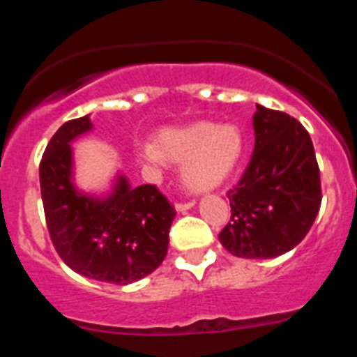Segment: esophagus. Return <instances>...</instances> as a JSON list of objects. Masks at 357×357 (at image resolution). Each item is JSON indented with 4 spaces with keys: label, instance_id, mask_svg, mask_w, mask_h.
I'll return each mask as SVG.
<instances>
[{
    "label": "esophagus",
    "instance_id": "obj_1",
    "mask_svg": "<svg viewBox=\"0 0 357 357\" xmlns=\"http://www.w3.org/2000/svg\"><path fill=\"white\" fill-rule=\"evenodd\" d=\"M195 206V200H188V202H176V211H188Z\"/></svg>",
    "mask_w": 357,
    "mask_h": 357
}]
</instances>
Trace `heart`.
Segmentation results:
<instances>
[{
	"label": "heart",
	"mask_w": 357,
	"mask_h": 357,
	"mask_svg": "<svg viewBox=\"0 0 357 357\" xmlns=\"http://www.w3.org/2000/svg\"><path fill=\"white\" fill-rule=\"evenodd\" d=\"M243 155V137L232 125L195 123L185 128H168L155 144L137 150L144 168H160L166 160L182 166L184 182L193 191H209L234 172Z\"/></svg>",
	"instance_id": "1"
}]
</instances>
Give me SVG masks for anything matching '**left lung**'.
Listing matches in <instances>:
<instances>
[{"label":"left lung","instance_id":"obj_1","mask_svg":"<svg viewBox=\"0 0 357 357\" xmlns=\"http://www.w3.org/2000/svg\"><path fill=\"white\" fill-rule=\"evenodd\" d=\"M254 132V153L227 193L230 222L218 238L232 255L270 259L295 248L314 223L320 168L309 132L286 112L257 105Z\"/></svg>","mask_w":357,"mask_h":357}]
</instances>
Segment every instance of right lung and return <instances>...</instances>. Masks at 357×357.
I'll use <instances>...</instances> for the list:
<instances>
[{"label": "right lung", "mask_w": 357, "mask_h": 357, "mask_svg": "<svg viewBox=\"0 0 357 357\" xmlns=\"http://www.w3.org/2000/svg\"><path fill=\"white\" fill-rule=\"evenodd\" d=\"M89 116L66 121L44 150L40 195L56 254L84 277L130 284L160 266L168 254L176 211L157 185L128 188L119 178L105 200L85 197L71 184V143L91 130Z\"/></svg>", "instance_id": "right-lung-1"}]
</instances>
